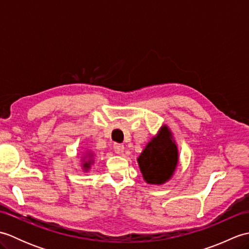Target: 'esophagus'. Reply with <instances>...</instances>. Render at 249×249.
I'll return each mask as SVG.
<instances>
[{
	"instance_id": "esophagus-1",
	"label": "esophagus",
	"mask_w": 249,
	"mask_h": 249,
	"mask_svg": "<svg viewBox=\"0 0 249 249\" xmlns=\"http://www.w3.org/2000/svg\"><path fill=\"white\" fill-rule=\"evenodd\" d=\"M113 149H114V152L116 153V154H123L125 147H124L123 144L114 143V144H113Z\"/></svg>"
}]
</instances>
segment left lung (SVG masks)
Segmentation results:
<instances>
[{
    "instance_id": "obj_1",
    "label": "left lung",
    "mask_w": 249,
    "mask_h": 249,
    "mask_svg": "<svg viewBox=\"0 0 249 249\" xmlns=\"http://www.w3.org/2000/svg\"><path fill=\"white\" fill-rule=\"evenodd\" d=\"M137 161L147 184L161 185L172 178L178 167V150L167 125L161 126L158 134L145 145Z\"/></svg>"
}]
</instances>
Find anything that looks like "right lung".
<instances>
[{
  "label": "right lung",
  "instance_id": "obj_1",
  "mask_svg": "<svg viewBox=\"0 0 249 249\" xmlns=\"http://www.w3.org/2000/svg\"><path fill=\"white\" fill-rule=\"evenodd\" d=\"M94 163V153L92 152H86L82 156L81 160V166L84 171H89L91 169V166Z\"/></svg>",
  "mask_w": 249,
  "mask_h": 249
}]
</instances>
